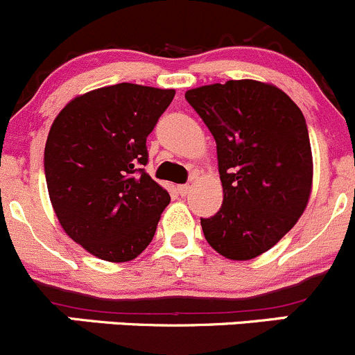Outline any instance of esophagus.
Wrapping results in <instances>:
<instances>
[{"mask_svg": "<svg viewBox=\"0 0 355 355\" xmlns=\"http://www.w3.org/2000/svg\"><path fill=\"white\" fill-rule=\"evenodd\" d=\"M189 189H191V186H189V184H179V186H178V193H179V195H181V196L188 195Z\"/></svg>", "mask_w": 355, "mask_h": 355, "instance_id": "1", "label": "esophagus"}]
</instances>
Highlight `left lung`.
<instances>
[{
	"mask_svg": "<svg viewBox=\"0 0 355 355\" xmlns=\"http://www.w3.org/2000/svg\"><path fill=\"white\" fill-rule=\"evenodd\" d=\"M217 145L224 200L200 219L210 247L250 261L275 247L307 207L312 153L307 124L292 98L272 84L227 80L186 91Z\"/></svg>",
	"mask_w": 355,
	"mask_h": 355,
	"instance_id": "left-lung-1",
	"label": "left lung"
}]
</instances>
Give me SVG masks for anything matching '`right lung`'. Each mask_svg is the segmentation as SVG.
<instances>
[{
  "label": "right lung",
  "instance_id": "obj_1",
  "mask_svg": "<svg viewBox=\"0 0 355 355\" xmlns=\"http://www.w3.org/2000/svg\"><path fill=\"white\" fill-rule=\"evenodd\" d=\"M176 91L121 83L73 98L44 148L51 205L63 231L94 257L128 262L155 234L171 196L143 166L146 138Z\"/></svg>",
  "mask_w": 355,
  "mask_h": 355
}]
</instances>
